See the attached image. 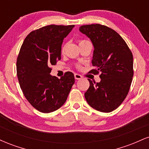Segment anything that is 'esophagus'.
<instances>
[{
  "label": "esophagus",
  "mask_w": 149,
  "mask_h": 149,
  "mask_svg": "<svg viewBox=\"0 0 149 149\" xmlns=\"http://www.w3.org/2000/svg\"><path fill=\"white\" fill-rule=\"evenodd\" d=\"M74 77H75V79H76V80H80V79H81L82 78H83L81 75L78 74V73H75Z\"/></svg>",
  "instance_id": "1"
}]
</instances>
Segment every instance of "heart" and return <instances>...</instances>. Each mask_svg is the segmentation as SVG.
I'll use <instances>...</instances> for the list:
<instances>
[{"instance_id": "1", "label": "heart", "mask_w": 149, "mask_h": 149, "mask_svg": "<svg viewBox=\"0 0 149 149\" xmlns=\"http://www.w3.org/2000/svg\"><path fill=\"white\" fill-rule=\"evenodd\" d=\"M83 41H85V40H80V42H83ZM64 49H65V46H63L62 47V48H61V52H64Z\"/></svg>"}]
</instances>
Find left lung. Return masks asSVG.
Returning <instances> with one entry per match:
<instances>
[{
	"label": "left lung",
	"instance_id": "8db88e82",
	"mask_svg": "<svg viewBox=\"0 0 149 149\" xmlns=\"http://www.w3.org/2000/svg\"><path fill=\"white\" fill-rule=\"evenodd\" d=\"M80 31L94 45L92 64L93 74L100 73V83L90 82L85 97L90 107L101 112L114 111L127 97L132 80L133 56L117 32L104 25H83Z\"/></svg>",
	"mask_w": 149,
	"mask_h": 149
}]
</instances>
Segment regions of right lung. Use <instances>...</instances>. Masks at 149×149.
<instances>
[{
  "label": "right lung",
  "instance_id": "obj_1",
  "mask_svg": "<svg viewBox=\"0 0 149 149\" xmlns=\"http://www.w3.org/2000/svg\"><path fill=\"white\" fill-rule=\"evenodd\" d=\"M74 25H48L26 37L17 59V75L28 102L42 113L57 110L66 101L75 83L73 73L60 79L51 76L50 66L61 59V44Z\"/></svg>",
  "mask_w": 149,
  "mask_h": 149
}]
</instances>
